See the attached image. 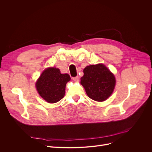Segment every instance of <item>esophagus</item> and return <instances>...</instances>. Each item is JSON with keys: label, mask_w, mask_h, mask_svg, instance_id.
Returning <instances> with one entry per match:
<instances>
[{"label": "esophagus", "mask_w": 152, "mask_h": 152, "mask_svg": "<svg viewBox=\"0 0 152 152\" xmlns=\"http://www.w3.org/2000/svg\"><path fill=\"white\" fill-rule=\"evenodd\" d=\"M73 79L75 81H79V77H78V76H77L76 77H73Z\"/></svg>", "instance_id": "esophagus-1"}]
</instances>
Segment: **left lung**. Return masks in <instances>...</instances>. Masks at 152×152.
<instances>
[{
  "label": "left lung",
  "instance_id": "8db88e82",
  "mask_svg": "<svg viewBox=\"0 0 152 152\" xmlns=\"http://www.w3.org/2000/svg\"><path fill=\"white\" fill-rule=\"evenodd\" d=\"M81 84L91 99L103 102L112 94L116 83L115 77L110 71L102 64L86 66Z\"/></svg>",
  "mask_w": 152,
  "mask_h": 152
}]
</instances>
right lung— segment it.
I'll return each mask as SVG.
<instances>
[{
  "instance_id": "right-lung-1",
  "label": "right lung",
  "mask_w": 152,
  "mask_h": 152,
  "mask_svg": "<svg viewBox=\"0 0 152 152\" xmlns=\"http://www.w3.org/2000/svg\"><path fill=\"white\" fill-rule=\"evenodd\" d=\"M68 74H61L59 69L49 68L43 71L36 84L39 95L47 102L53 103L63 99L66 83L70 81Z\"/></svg>"
}]
</instances>
